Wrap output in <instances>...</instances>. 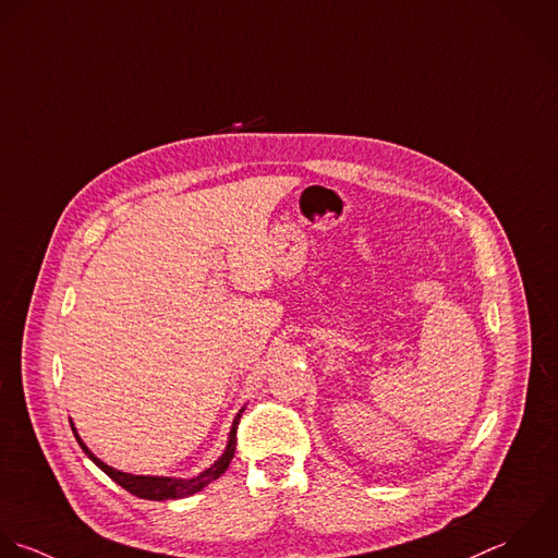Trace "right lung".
Segmentation results:
<instances>
[{"label":"right lung","mask_w":558,"mask_h":558,"mask_svg":"<svg viewBox=\"0 0 558 558\" xmlns=\"http://www.w3.org/2000/svg\"><path fill=\"white\" fill-rule=\"evenodd\" d=\"M241 413L243 409L236 413L234 422H232V428H230V435H228V444H226V450L223 454L204 472H199L197 476H191V478H173V476H134V474H125L121 470H114L110 465H106L104 461H99L86 446L84 441L80 439L73 422L69 420L71 424V430L75 435V441L80 444V448L84 450V454L106 474L110 476L117 485H121L125 492H130L132 496L136 498H143V500H180V498H186V496H193L197 492H202L206 485H210L213 481H217L230 465L232 457H234V450H236V426H239V420H241Z\"/></svg>","instance_id":"right-lung-1"}]
</instances>
